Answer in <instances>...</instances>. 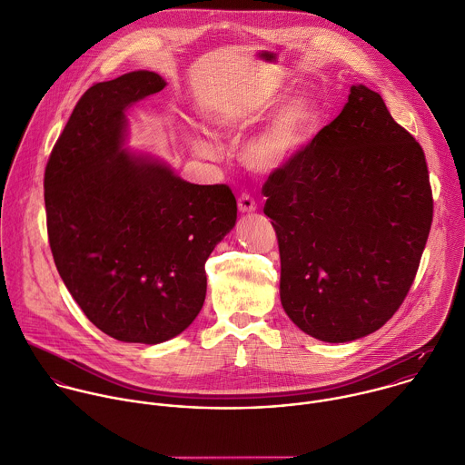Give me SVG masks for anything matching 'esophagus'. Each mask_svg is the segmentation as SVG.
Wrapping results in <instances>:
<instances>
[{
  "instance_id": "esophagus-1",
  "label": "esophagus",
  "mask_w": 465,
  "mask_h": 465,
  "mask_svg": "<svg viewBox=\"0 0 465 465\" xmlns=\"http://www.w3.org/2000/svg\"><path fill=\"white\" fill-rule=\"evenodd\" d=\"M256 200L251 196V194H247V193H243V194H240L238 196V209L242 211V213H252V211H256Z\"/></svg>"
}]
</instances>
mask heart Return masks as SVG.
<instances>
[{
	"label": "heart",
	"mask_w": 465,
	"mask_h": 465,
	"mask_svg": "<svg viewBox=\"0 0 465 465\" xmlns=\"http://www.w3.org/2000/svg\"><path fill=\"white\" fill-rule=\"evenodd\" d=\"M282 100L283 93H274L242 114L220 116L214 122V127L225 138H238L256 125L269 111L278 107ZM318 122L320 107L311 96H298L291 100L243 145V163L260 173L283 169L305 149L318 127ZM194 147L205 158H214L218 154L216 147L203 138H198Z\"/></svg>",
	"instance_id": "1"
}]
</instances>
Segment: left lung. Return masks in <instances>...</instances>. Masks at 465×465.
Masks as SVG:
<instances>
[{
    "label": "left lung",
    "mask_w": 465,
    "mask_h": 465,
    "mask_svg": "<svg viewBox=\"0 0 465 465\" xmlns=\"http://www.w3.org/2000/svg\"><path fill=\"white\" fill-rule=\"evenodd\" d=\"M262 194L289 318L331 343L378 331L403 303L432 222L425 154L381 96L352 85L341 113Z\"/></svg>",
    "instance_id": "left-lung-1"
}]
</instances>
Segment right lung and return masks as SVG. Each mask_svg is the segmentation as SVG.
Listing matches in <instances>:
<instances>
[{
	"mask_svg": "<svg viewBox=\"0 0 465 465\" xmlns=\"http://www.w3.org/2000/svg\"><path fill=\"white\" fill-rule=\"evenodd\" d=\"M149 71L94 84L45 167L56 269L85 316L127 343H162L205 302V262L236 223L229 185H194L122 149L125 109L165 87Z\"/></svg>",
	"mask_w": 465,
	"mask_h": 465,
	"instance_id": "right-lung-1",
	"label": "right lung"
}]
</instances>
